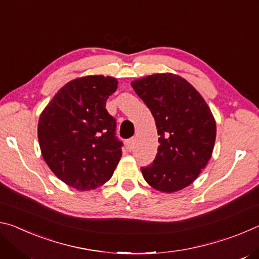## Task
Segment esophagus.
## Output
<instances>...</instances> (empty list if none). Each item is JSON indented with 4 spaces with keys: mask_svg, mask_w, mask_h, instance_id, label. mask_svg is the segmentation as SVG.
I'll use <instances>...</instances> for the list:
<instances>
[{
    "mask_svg": "<svg viewBox=\"0 0 259 259\" xmlns=\"http://www.w3.org/2000/svg\"><path fill=\"white\" fill-rule=\"evenodd\" d=\"M135 144H136V139L135 138H131V139L126 140L125 146H126V148H128V151H133L134 150Z\"/></svg>",
    "mask_w": 259,
    "mask_h": 259,
    "instance_id": "1",
    "label": "esophagus"
}]
</instances>
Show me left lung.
Listing matches in <instances>:
<instances>
[{
  "label": "left lung",
  "mask_w": 259,
  "mask_h": 259,
  "mask_svg": "<svg viewBox=\"0 0 259 259\" xmlns=\"http://www.w3.org/2000/svg\"><path fill=\"white\" fill-rule=\"evenodd\" d=\"M150 108L160 145L153 163L142 168L148 185L174 193L195 181L212 155L216 121L199 91L172 73H156L131 82Z\"/></svg>",
  "instance_id": "obj_1"
}]
</instances>
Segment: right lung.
<instances>
[{"instance_id":"1","label":"right lung","mask_w":259,"mask_h":259,"mask_svg":"<svg viewBox=\"0 0 259 259\" xmlns=\"http://www.w3.org/2000/svg\"><path fill=\"white\" fill-rule=\"evenodd\" d=\"M117 84L112 76L74 78L60 88L38 119L43 159L61 182L75 190L104 185L122 156L116 121L106 109Z\"/></svg>"}]
</instances>
